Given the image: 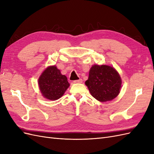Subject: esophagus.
<instances>
[{
    "label": "esophagus",
    "mask_w": 154,
    "mask_h": 154,
    "mask_svg": "<svg viewBox=\"0 0 154 154\" xmlns=\"http://www.w3.org/2000/svg\"><path fill=\"white\" fill-rule=\"evenodd\" d=\"M74 83H82V79H80V80H74Z\"/></svg>",
    "instance_id": "34e87169"
}]
</instances>
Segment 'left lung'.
<instances>
[{"instance_id": "obj_1", "label": "left lung", "mask_w": 154, "mask_h": 154, "mask_svg": "<svg viewBox=\"0 0 154 154\" xmlns=\"http://www.w3.org/2000/svg\"><path fill=\"white\" fill-rule=\"evenodd\" d=\"M85 83L95 99L106 102L118 96L122 82L119 74L113 67L94 64L91 67Z\"/></svg>"}]
</instances>
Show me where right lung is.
Wrapping results in <instances>:
<instances>
[{
    "label": "right lung",
    "mask_w": 154,
    "mask_h": 154,
    "mask_svg": "<svg viewBox=\"0 0 154 154\" xmlns=\"http://www.w3.org/2000/svg\"><path fill=\"white\" fill-rule=\"evenodd\" d=\"M38 83L42 96L51 101L60 98L70 86L67 77L55 66L48 67L42 72Z\"/></svg>",
    "instance_id": "add662e5"
}]
</instances>
